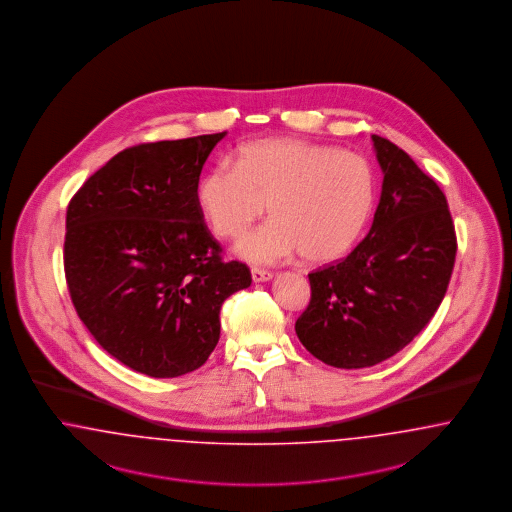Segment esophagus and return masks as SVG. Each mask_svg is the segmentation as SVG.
Here are the masks:
<instances>
[{
    "instance_id": "obj_1",
    "label": "esophagus",
    "mask_w": 512,
    "mask_h": 512,
    "mask_svg": "<svg viewBox=\"0 0 512 512\" xmlns=\"http://www.w3.org/2000/svg\"><path fill=\"white\" fill-rule=\"evenodd\" d=\"M252 281L254 283H264V281H269V279H273V273L271 271H267V269H258V267H252Z\"/></svg>"
}]
</instances>
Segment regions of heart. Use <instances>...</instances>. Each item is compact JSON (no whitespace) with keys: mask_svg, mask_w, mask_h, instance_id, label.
<instances>
[{"mask_svg":"<svg viewBox=\"0 0 512 512\" xmlns=\"http://www.w3.org/2000/svg\"><path fill=\"white\" fill-rule=\"evenodd\" d=\"M197 202L212 231L241 239L269 204L273 220L246 235L239 256L279 264L300 254L331 264L356 243L375 202V170L365 156L304 139H260L218 162L197 185Z\"/></svg>","mask_w":512,"mask_h":512,"instance_id":"b5f03b06","label":"heart"}]
</instances>
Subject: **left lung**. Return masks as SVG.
Listing matches in <instances>:
<instances>
[{"mask_svg": "<svg viewBox=\"0 0 512 512\" xmlns=\"http://www.w3.org/2000/svg\"><path fill=\"white\" fill-rule=\"evenodd\" d=\"M382 193L369 235L312 271V300L296 334L312 356L363 369L398 354L440 308L457 237L447 200L398 145L373 135Z\"/></svg>", "mask_w": 512, "mask_h": 512, "instance_id": "left-lung-1", "label": "left lung"}]
</instances>
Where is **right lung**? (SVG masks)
<instances>
[{
	"mask_svg": "<svg viewBox=\"0 0 512 512\" xmlns=\"http://www.w3.org/2000/svg\"><path fill=\"white\" fill-rule=\"evenodd\" d=\"M222 134L141 143L97 170L68 202L65 275L78 317L126 367L174 378L206 363L225 298L250 287L223 262L197 202Z\"/></svg>",
	"mask_w": 512,
	"mask_h": 512,
	"instance_id": "1",
	"label": "right lung"
}]
</instances>
